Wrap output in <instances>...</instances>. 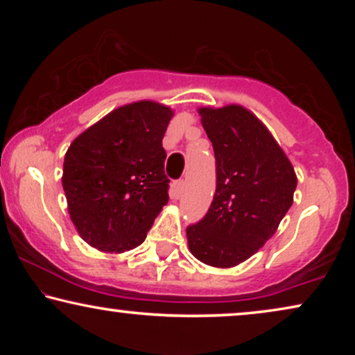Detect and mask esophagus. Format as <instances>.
Wrapping results in <instances>:
<instances>
[{"mask_svg":"<svg viewBox=\"0 0 355 355\" xmlns=\"http://www.w3.org/2000/svg\"><path fill=\"white\" fill-rule=\"evenodd\" d=\"M184 187H186V181H184V179H179V181L174 182V184H173V192H174V196H176V197L181 196V193L184 192Z\"/></svg>","mask_w":355,"mask_h":355,"instance_id":"34e87169","label":"esophagus"}]
</instances>
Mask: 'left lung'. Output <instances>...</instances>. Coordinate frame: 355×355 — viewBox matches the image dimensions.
<instances>
[{
	"mask_svg": "<svg viewBox=\"0 0 355 355\" xmlns=\"http://www.w3.org/2000/svg\"><path fill=\"white\" fill-rule=\"evenodd\" d=\"M216 159V191L207 215L187 226L197 260L231 268L259 252L293 205L297 178L261 121L239 105L200 108Z\"/></svg>",
	"mask_w": 355,
	"mask_h": 355,
	"instance_id": "8db88e82",
	"label": "left lung"
}]
</instances>
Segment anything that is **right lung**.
<instances>
[{
  "label": "right lung",
  "instance_id": "1",
  "mask_svg": "<svg viewBox=\"0 0 355 355\" xmlns=\"http://www.w3.org/2000/svg\"><path fill=\"white\" fill-rule=\"evenodd\" d=\"M171 118L168 106L135 101L111 111L67 148L62 189L87 244L121 254L145 241L169 198L162 140Z\"/></svg>",
  "mask_w": 355,
  "mask_h": 355
}]
</instances>
